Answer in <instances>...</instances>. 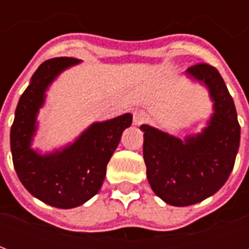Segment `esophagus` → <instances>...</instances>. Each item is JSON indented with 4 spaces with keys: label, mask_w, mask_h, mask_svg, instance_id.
<instances>
[{
    "label": "esophagus",
    "mask_w": 249,
    "mask_h": 249,
    "mask_svg": "<svg viewBox=\"0 0 249 249\" xmlns=\"http://www.w3.org/2000/svg\"><path fill=\"white\" fill-rule=\"evenodd\" d=\"M146 121V113L144 110L133 112V125H141Z\"/></svg>",
    "instance_id": "1"
}]
</instances>
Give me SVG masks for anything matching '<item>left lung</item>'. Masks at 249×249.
I'll return each mask as SVG.
<instances>
[{
	"instance_id": "8db88e82",
	"label": "left lung",
	"mask_w": 249,
	"mask_h": 249,
	"mask_svg": "<svg viewBox=\"0 0 249 249\" xmlns=\"http://www.w3.org/2000/svg\"><path fill=\"white\" fill-rule=\"evenodd\" d=\"M185 74L208 90L213 112L205 126L184 139L151 125L140 126L152 191L175 207L200 203L217 192L230 178L240 144L235 104L217 69L198 64Z\"/></svg>"
}]
</instances>
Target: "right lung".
<instances>
[{"instance_id": "add662e5", "label": "right lung", "mask_w": 249, "mask_h": 249, "mask_svg": "<svg viewBox=\"0 0 249 249\" xmlns=\"http://www.w3.org/2000/svg\"><path fill=\"white\" fill-rule=\"evenodd\" d=\"M81 62L68 57L42 62L19 97L10 129L12 156L19 181L36 198L61 209L82 205L100 191L107 164L123 132L132 124V114L124 113L92 123L71 142L52 152L33 148L46 92L62 71Z\"/></svg>"}]
</instances>
